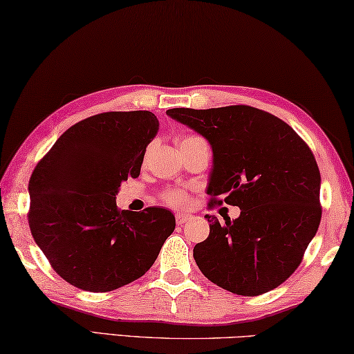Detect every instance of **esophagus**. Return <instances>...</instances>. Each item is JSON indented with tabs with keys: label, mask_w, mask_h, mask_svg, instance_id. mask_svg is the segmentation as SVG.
I'll return each instance as SVG.
<instances>
[{
	"label": "esophagus",
	"mask_w": 354,
	"mask_h": 354,
	"mask_svg": "<svg viewBox=\"0 0 354 354\" xmlns=\"http://www.w3.org/2000/svg\"><path fill=\"white\" fill-rule=\"evenodd\" d=\"M175 218H176L178 225H184V223L189 222L190 218H192V216H190V214H184V212H176Z\"/></svg>",
	"instance_id": "esophagus-1"
}]
</instances>
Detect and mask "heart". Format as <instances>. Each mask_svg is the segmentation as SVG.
Returning a JSON list of instances; mask_svg holds the SVG:
<instances>
[{
    "label": "heart",
    "mask_w": 354,
    "mask_h": 354,
    "mask_svg": "<svg viewBox=\"0 0 354 354\" xmlns=\"http://www.w3.org/2000/svg\"><path fill=\"white\" fill-rule=\"evenodd\" d=\"M189 138H197V136H190L184 140H189ZM162 200H164L165 205L171 206V207H184L189 205V194L183 189H170V190H167L164 195H162Z\"/></svg>",
    "instance_id": "obj_1"
}]
</instances>
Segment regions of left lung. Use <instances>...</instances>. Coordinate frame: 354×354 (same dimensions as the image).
<instances>
[{
    "label": "left lung",
    "instance_id": "obj_1",
    "mask_svg": "<svg viewBox=\"0 0 354 354\" xmlns=\"http://www.w3.org/2000/svg\"><path fill=\"white\" fill-rule=\"evenodd\" d=\"M212 147L209 203L241 216H206L209 236L194 248L203 276L241 296L268 293L301 265L322 221L319 170L312 149L287 122L250 105L167 110Z\"/></svg>",
    "mask_w": 354,
    "mask_h": 354
}]
</instances>
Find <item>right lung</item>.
I'll list each match as a JSON object with an SVG mask.
<instances>
[{
    "mask_svg": "<svg viewBox=\"0 0 354 354\" xmlns=\"http://www.w3.org/2000/svg\"><path fill=\"white\" fill-rule=\"evenodd\" d=\"M157 131L151 111H105L71 126L35 167L31 234L74 287L105 293L140 279L175 230L164 207L121 211L115 201L121 183L138 178Z\"/></svg>",
    "mask_w": 354,
    "mask_h": 354,
    "instance_id": "obj_1",
    "label": "right lung"
}]
</instances>
